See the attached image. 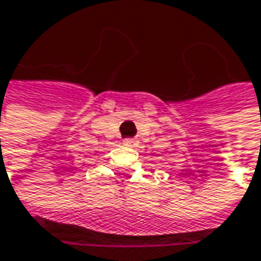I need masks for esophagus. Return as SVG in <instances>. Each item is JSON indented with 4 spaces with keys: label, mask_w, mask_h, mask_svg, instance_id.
Listing matches in <instances>:
<instances>
[{
    "label": "esophagus",
    "mask_w": 261,
    "mask_h": 261,
    "mask_svg": "<svg viewBox=\"0 0 261 261\" xmlns=\"http://www.w3.org/2000/svg\"><path fill=\"white\" fill-rule=\"evenodd\" d=\"M138 139H133V138H126V139H123V145H126V147H132V148H135V147H138Z\"/></svg>",
    "instance_id": "34e87169"
}]
</instances>
